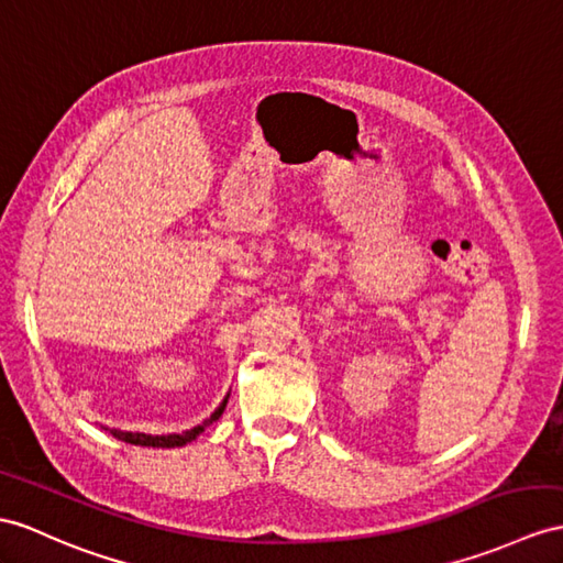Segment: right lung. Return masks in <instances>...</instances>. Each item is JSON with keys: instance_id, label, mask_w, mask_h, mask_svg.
<instances>
[{"instance_id": "add662e5", "label": "right lung", "mask_w": 563, "mask_h": 563, "mask_svg": "<svg viewBox=\"0 0 563 563\" xmlns=\"http://www.w3.org/2000/svg\"><path fill=\"white\" fill-rule=\"evenodd\" d=\"M229 399V396H227ZM227 399L222 401V406H219L214 413L205 420L202 424H198V428H194V430H186V432H181V434H145V432H121V430H109L112 432L117 440H121V442H126V444H135V446H162V449H174V446H184V444H188V442H194L196 437L208 428V424H212L214 420H219V416L224 413V408H227ZM107 430V428H104Z\"/></svg>"}]
</instances>
